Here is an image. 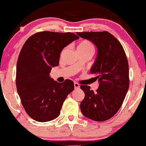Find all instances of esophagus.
Returning <instances> with one entry per match:
<instances>
[{
  "instance_id": "1",
  "label": "esophagus",
  "mask_w": 146,
  "mask_h": 146,
  "mask_svg": "<svg viewBox=\"0 0 146 146\" xmlns=\"http://www.w3.org/2000/svg\"><path fill=\"white\" fill-rule=\"evenodd\" d=\"M74 87H75V89H79L80 84L77 82H74Z\"/></svg>"
}]
</instances>
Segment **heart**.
<instances>
[{
  "mask_svg": "<svg viewBox=\"0 0 146 146\" xmlns=\"http://www.w3.org/2000/svg\"><path fill=\"white\" fill-rule=\"evenodd\" d=\"M94 45L89 41H82L77 46V50L78 51H94Z\"/></svg>",
  "mask_w": 146,
  "mask_h": 146,
  "instance_id": "heart-1",
  "label": "heart"
}]
</instances>
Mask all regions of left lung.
Segmentation results:
<instances>
[{"instance_id":"8db88e82","label":"left lung","mask_w":146,"mask_h":146,"mask_svg":"<svg viewBox=\"0 0 146 146\" xmlns=\"http://www.w3.org/2000/svg\"><path fill=\"white\" fill-rule=\"evenodd\" d=\"M97 47L96 59L90 69L99 82L96 92L81 85L85 96L80 104L82 113L95 121L114 116L122 105L129 89V66L122 45L108 32L77 33Z\"/></svg>"}]
</instances>
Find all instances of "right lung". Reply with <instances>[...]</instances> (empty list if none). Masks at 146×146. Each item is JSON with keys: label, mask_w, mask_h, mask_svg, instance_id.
<instances>
[{"label": "right lung", "mask_w": 146, "mask_h": 146, "mask_svg": "<svg viewBox=\"0 0 146 146\" xmlns=\"http://www.w3.org/2000/svg\"><path fill=\"white\" fill-rule=\"evenodd\" d=\"M79 39L71 33L40 32L22 47L17 65L16 84L25 111L33 119L47 122L59 116L63 102L74 89L70 80L60 83L50 77L64 47Z\"/></svg>", "instance_id": "obj_1"}]
</instances>
